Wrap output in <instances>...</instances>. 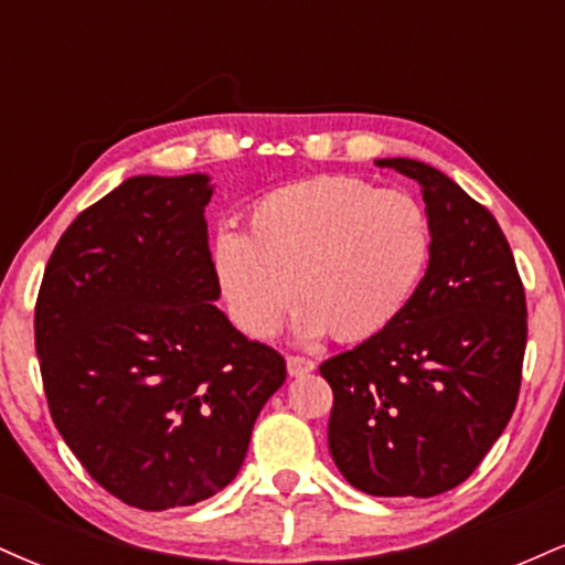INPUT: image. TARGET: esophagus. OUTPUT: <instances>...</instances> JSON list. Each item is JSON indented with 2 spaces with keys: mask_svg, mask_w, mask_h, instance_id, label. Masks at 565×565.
<instances>
[{
  "mask_svg": "<svg viewBox=\"0 0 565 565\" xmlns=\"http://www.w3.org/2000/svg\"><path fill=\"white\" fill-rule=\"evenodd\" d=\"M316 364L310 359H302V355H289L287 359V372L289 377H302V374L313 372Z\"/></svg>",
  "mask_w": 565,
  "mask_h": 565,
  "instance_id": "34e87169",
  "label": "esophagus"
}]
</instances>
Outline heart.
Segmentation results:
<instances>
[{
	"instance_id": "b5f03b06",
	"label": "heart",
	"mask_w": 565,
	"mask_h": 565,
	"mask_svg": "<svg viewBox=\"0 0 565 565\" xmlns=\"http://www.w3.org/2000/svg\"><path fill=\"white\" fill-rule=\"evenodd\" d=\"M430 257L423 201L350 174L265 193L246 212V233L223 231L212 244L225 308L255 340L281 329L295 295L300 340H372L406 313Z\"/></svg>"
}]
</instances>
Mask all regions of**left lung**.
<instances>
[{"label":"left lung","instance_id":"8db88e82","mask_svg":"<svg viewBox=\"0 0 565 565\" xmlns=\"http://www.w3.org/2000/svg\"><path fill=\"white\" fill-rule=\"evenodd\" d=\"M423 188L433 257L385 332L319 366L332 385L329 451L372 497H436L481 465L521 391L526 295L486 206L417 159H377Z\"/></svg>","mask_w":565,"mask_h":565}]
</instances>
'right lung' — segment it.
I'll list each match as a JSON object with an SVG mask.
<instances>
[{"label": "right lung", "instance_id": "obj_1", "mask_svg": "<svg viewBox=\"0 0 565 565\" xmlns=\"http://www.w3.org/2000/svg\"><path fill=\"white\" fill-rule=\"evenodd\" d=\"M204 172L138 174L57 242L36 300V353L57 433L84 470L140 510L196 504L242 470L274 348L217 308Z\"/></svg>", "mask_w": 565, "mask_h": 565}]
</instances>
